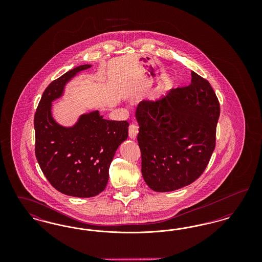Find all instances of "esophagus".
Here are the masks:
<instances>
[{"label": "esophagus", "mask_w": 262, "mask_h": 262, "mask_svg": "<svg viewBox=\"0 0 262 262\" xmlns=\"http://www.w3.org/2000/svg\"><path fill=\"white\" fill-rule=\"evenodd\" d=\"M137 134H138V126L137 125L132 124L128 126V136L132 139H136Z\"/></svg>", "instance_id": "esophagus-1"}]
</instances>
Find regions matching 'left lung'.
Instances as JSON below:
<instances>
[{
    "label": "left lung",
    "instance_id": "1",
    "mask_svg": "<svg viewBox=\"0 0 262 262\" xmlns=\"http://www.w3.org/2000/svg\"><path fill=\"white\" fill-rule=\"evenodd\" d=\"M220 105L210 83L191 72L186 88L137 107L141 173L158 192L186 187L205 170L215 148Z\"/></svg>",
    "mask_w": 262,
    "mask_h": 262
}]
</instances>
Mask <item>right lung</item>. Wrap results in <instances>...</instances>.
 Instances as JSON below:
<instances>
[{"instance_id": "obj_1", "label": "right lung", "mask_w": 262, "mask_h": 262, "mask_svg": "<svg viewBox=\"0 0 262 262\" xmlns=\"http://www.w3.org/2000/svg\"><path fill=\"white\" fill-rule=\"evenodd\" d=\"M90 67H76L52 81L34 116L39 166L53 187L75 198H92L105 189L114 155L128 136L126 121L105 120L97 110L80 115L72 126L53 118L52 102L62 97L73 77Z\"/></svg>"}]
</instances>
